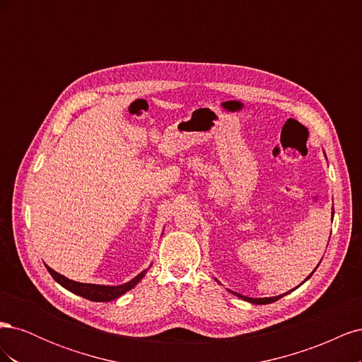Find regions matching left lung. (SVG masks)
I'll list each match as a JSON object with an SVG mask.
<instances>
[{
  "label": "left lung",
  "instance_id": "1",
  "mask_svg": "<svg viewBox=\"0 0 362 362\" xmlns=\"http://www.w3.org/2000/svg\"><path fill=\"white\" fill-rule=\"evenodd\" d=\"M332 217H334V210H332ZM317 267H319V266H317ZM315 267V269H317ZM315 269H314V272H315ZM313 272V273H314ZM313 273H311V275L308 276V278H306L305 281H308L311 276H313ZM217 281V279H216ZM303 281V282H305ZM218 282V281H217ZM228 291H231V290H228ZM293 291V290H291ZM233 294H235L237 296V298H240V299H243V300H247V302H250V303H255V305H266V303H272V302H276L278 299H281L282 298V296H286V294H279V296H275V298H261V299H255V298H247V296H243V294H240V293H235V291H231Z\"/></svg>",
  "mask_w": 362,
  "mask_h": 362
}]
</instances>
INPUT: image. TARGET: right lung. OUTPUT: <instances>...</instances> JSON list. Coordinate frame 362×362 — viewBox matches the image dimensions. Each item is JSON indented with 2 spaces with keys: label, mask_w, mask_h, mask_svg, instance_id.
I'll return each mask as SVG.
<instances>
[{
  "label": "right lung",
  "mask_w": 362,
  "mask_h": 362,
  "mask_svg": "<svg viewBox=\"0 0 362 362\" xmlns=\"http://www.w3.org/2000/svg\"><path fill=\"white\" fill-rule=\"evenodd\" d=\"M47 270L49 272V275L54 278V281H57L62 287L81 296V298H84V299H89L93 302H110V300L120 298V296L125 294L131 288H134L137 284L144 279V276L148 272V270L140 272L136 278L122 284V286H98V284H83V282L68 279L66 276L60 275V273L52 270L48 266H47Z\"/></svg>",
  "instance_id": "right-lung-1"
}]
</instances>
